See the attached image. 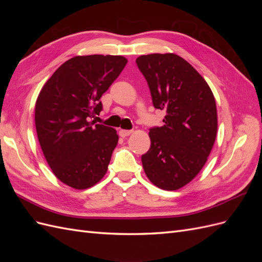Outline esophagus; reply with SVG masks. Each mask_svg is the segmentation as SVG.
<instances>
[{
    "mask_svg": "<svg viewBox=\"0 0 262 262\" xmlns=\"http://www.w3.org/2000/svg\"><path fill=\"white\" fill-rule=\"evenodd\" d=\"M131 133H132V130H120L119 131V136L121 138H125V137H129Z\"/></svg>",
    "mask_w": 262,
    "mask_h": 262,
    "instance_id": "esophagus-1",
    "label": "esophagus"
}]
</instances>
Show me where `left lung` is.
I'll use <instances>...</instances> for the list:
<instances>
[{
  "label": "left lung",
  "mask_w": 262,
  "mask_h": 262,
  "mask_svg": "<svg viewBox=\"0 0 262 262\" xmlns=\"http://www.w3.org/2000/svg\"><path fill=\"white\" fill-rule=\"evenodd\" d=\"M136 62L154 107L166 112L164 125L149 129L150 147L142 165L156 187L180 189L200 172L215 142V98L198 71L177 54L141 55Z\"/></svg>",
  "instance_id": "left-lung-1"
}]
</instances>
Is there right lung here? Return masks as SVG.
Returning a JSON list of instances; mask_svg holds the SVG:
<instances>
[{"label":"right lung","instance_id":"add662e5","mask_svg":"<svg viewBox=\"0 0 262 262\" xmlns=\"http://www.w3.org/2000/svg\"><path fill=\"white\" fill-rule=\"evenodd\" d=\"M121 55H77L57 69L38 95L36 131L46 161L63 184L87 189L105 176L117 131L92 120L125 67Z\"/></svg>","mask_w":262,"mask_h":262}]
</instances>
